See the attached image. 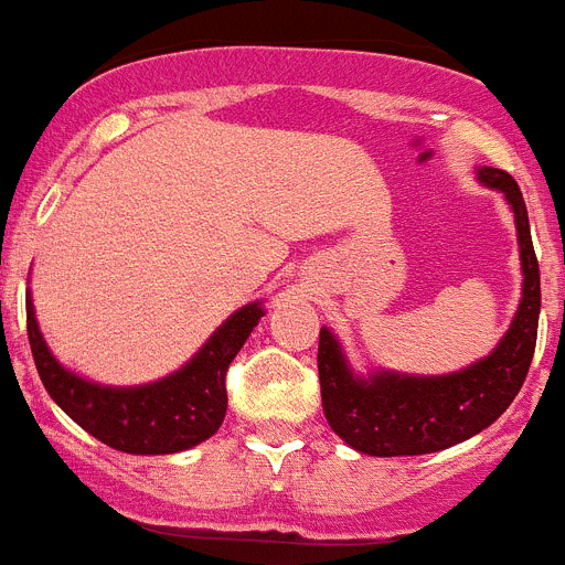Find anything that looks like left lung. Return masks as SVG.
Here are the masks:
<instances>
[{
  "label": "left lung",
  "mask_w": 565,
  "mask_h": 565,
  "mask_svg": "<svg viewBox=\"0 0 565 565\" xmlns=\"http://www.w3.org/2000/svg\"><path fill=\"white\" fill-rule=\"evenodd\" d=\"M481 182L505 193L514 207L525 284L522 303L492 355L446 377H404L377 372L355 377L328 328L319 330V388L330 429L369 457H418L451 448L500 418L520 393L535 352L541 278L527 207L520 185L503 169H478Z\"/></svg>",
  "instance_id": "8db88e82"
}]
</instances>
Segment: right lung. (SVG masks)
Instances as JSON below:
<instances>
[{
	"instance_id": "obj_1",
	"label": "right lung",
	"mask_w": 565,
	"mask_h": 565,
	"mask_svg": "<svg viewBox=\"0 0 565 565\" xmlns=\"http://www.w3.org/2000/svg\"><path fill=\"white\" fill-rule=\"evenodd\" d=\"M265 315L259 303L235 311L172 377L141 388H104L65 372L45 347L26 300V335L45 391L100 443L125 454H177L218 431L226 415V372Z\"/></svg>"
}]
</instances>
